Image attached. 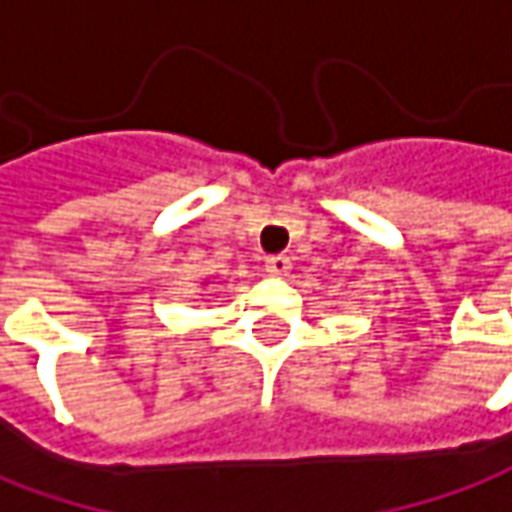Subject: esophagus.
<instances>
[{"mask_svg":"<svg viewBox=\"0 0 512 512\" xmlns=\"http://www.w3.org/2000/svg\"><path fill=\"white\" fill-rule=\"evenodd\" d=\"M291 269V260L285 255H271L266 257V271H269L271 277H285Z\"/></svg>","mask_w":512,"mask_h":512,"instance_id":"esophagus-1","label":"esophagus"}]
</instances>
